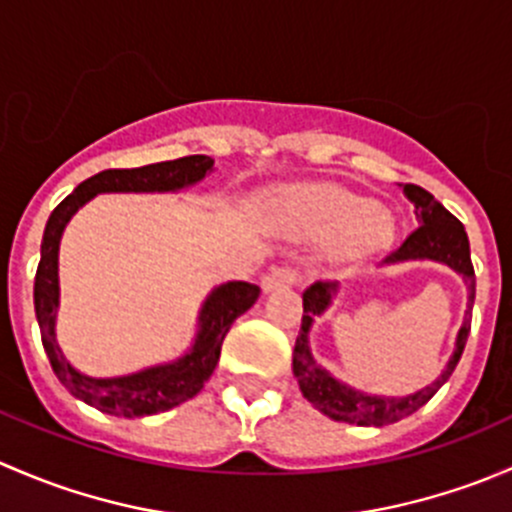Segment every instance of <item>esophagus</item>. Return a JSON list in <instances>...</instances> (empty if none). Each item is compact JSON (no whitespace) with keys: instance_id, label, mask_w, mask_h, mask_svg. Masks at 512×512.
Returning <instances> with one entry per match:
<instances>
[{"instance_id":"esophagus-1","label":"esophagus","mask_w":512,"mask_h":512,"mask_svg":"<svg viewBox=\"0 0 512 512\" xmlns=\"http://www.w3.org/2000/svg\"><path fill=\"white\" fill-rule=\"evenodd\" d=\"M294 280H297V270H294V267L289 265L272 267V270L265 275V280H262V289H265V292H272V289L277 287L292 285Z\"/></svg>"}]
</instances>
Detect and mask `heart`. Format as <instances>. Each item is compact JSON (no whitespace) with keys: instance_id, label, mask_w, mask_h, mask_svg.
Listing matches in <instances>:
<instances>
[{"instance_id":"1","label":"heart","mask_w":512,"mask_h":512,"mask_svg":"<svg viewBox=\"0 0 512 512\" xmlns=\"http://www.w3.org/2000/svg\"><path fill=\"white\" fill-rule=\"evenodd\" d=\"M280 218L292 235L319 240L337 237V250L344 257L381 250L394 237L389 210L334 185H317L287 195L280 203Z\"/></svg>"}]
</instances>
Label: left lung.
I'll return each mask as SVG.
<instances>
[{
    "instance_id": "obj_1",
    "label": "left lung",
    "mask_w": 512,
    "mask_h": 512,
    "mask_svg": "<svg viewBox=\"0 0 512 512\" xmlns=\"http://www.w3.org/2000/svg\"><path fill=\"white\" fill-rule=\"evenodd\" d=\"M404 195L414 203V213L418 220V227L396 247L394 252H389V257L384 260V265H394V262H406V260H436L441 265H448L451 270H456L458 275L466 280L468 287V312L463 319V327L458 329L456 337V349L453 356L448 359L446 369L441 371L433 384L423 386L421 391L409 396H369L364 391L352 389L344 381L334 379L327 369L314 361L312 349H309V329H312L314 317L324 312V309L332 304L334 294H337L339 285L337 282H314L304 289L302 304V329H299V337L294 342L292 352V371L294 379H297L299 389H302L304 399L319 409L322 414H327L334 421L344 423H356V426H386V423H396L401 418L411 416L414 411L421 409L438 389L448 381V376L456 369L458 359H461L463 349H466L468 332H471V304L476 299V272H473L471 262V245H468L466 227L456 215L448 213L436 198H433L428 190L418 188L414 183L404 185Z\"/></svg>"
}]
</instances>
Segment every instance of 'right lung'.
<instances>
[{
    "label": "right lung",
    "mask_w": 512,
    "mask_h": 512,
    "mask_svg": "<svg viewBox=\"0 0 512 512\" xmlns=\"http://www.w3.org/2000/svg\"><path fill=\"white\" fill-rule=\"evenodd\" d=\"M213 170L210 156H185L178 160L143 165V168H111L91 175L71 195H66L49 215L41 240V260L34 277V312L41 344L49 356L56 379L84 404L111 416H153L193 399L220 359L225 334L232 322L245 314L260 297V287L250 282H227L215 287L198 314V334L188 354L170 364L136 371L113 379H91L66 361L56 342V309H59V242L64 227L81 205L98 193H175L195 185Z\"/></svg>",
    "instance_id": "obj_1"
}]
</instances>
